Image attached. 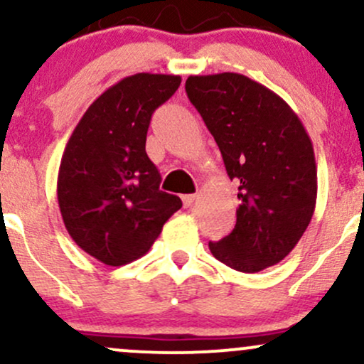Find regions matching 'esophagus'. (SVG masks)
Here are the masks:
<instances>
[{
	"label": "esophagus",
	"mask_w": 364,
	"mask_h": 364,
	"mask_svg": "<svg viewBox=\"0 0 364 364\" xmlns=\"http://www.w3.org/2000/svg\"><path fill=\"white\" fill-rule=\"evenodd\" d=\"M183 205L185 207H191L193 205V202L196 200V195H183Z\"/></svg>",
	"instance_id": "esophagus-1"
}]
</instances>
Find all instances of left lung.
<instances>
[{
    "mask_svg": "<svg viewBox=\"0 0 364 364\" xmlns=\"http://www.w3.org/2000/svg\"><path fill=\"white\" fill-rule=\"evenodd\" d=\"M185 89L240 181L235 229L208 248L237 272H260L292 252L315 212L310 136L289 104L245 75H191Z\"/></svg>",
    "mask_w": 364,
    "mask_h": 364,
    "instance_id": "8db88e82",
    "label": "left lung"
}]
</instances>
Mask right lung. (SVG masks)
<instances>
[{"label":"right lung","mask_w":364,"mask_h":364,"mask_svg":"<svg viewBox=\"0 0 364 364\" xmlns=\"http://www.w3.org/2000/svg\"><path fill=\"white\" fill-rule=\"evenodd\" d=\"M181 77L136 73L102 92L75 127L58 173L66 231L85 253L111 267L144 257L181 208L159 190L161 174L145 152L152 112Z\"/></svg>","instance_id":"1"}]
</instances>
